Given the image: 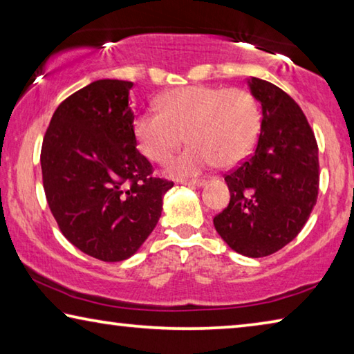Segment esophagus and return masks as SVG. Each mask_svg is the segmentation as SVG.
<instances>
[{"instance_id": "esophagus-1", "label": "esophagus", "mask_w": 354, "mask_h": 354, "mask_svg": "<svg viewBox=\"0 0 354 354\" xmlns=\"http://www.w3.org/2000/svg\"><path fill=\"white\" fill-rule=\"evenodd\" d=\"M181 184H184V185H205L206 184V181L205 179H183L181 181Z\"/></svg>"}]
</instances>
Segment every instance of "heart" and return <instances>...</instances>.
I'll return each mask as SVG.
<instances>
[{
    "label": "heart",
    "instance_id": "1",
    "mask_svg": "<svg viewBox=\"0 0 354 354\" xmlns=\"http://www.w3.org/2000/svg\"><path fill=\"white\" fill-rule=\"evenodd\" d=\"M159 112H142L134 120L139 149L164 164L185 139L192 145L173 159L169 171L190 176L214 164L231 167L247 158L261 129L256 100L243 88L212 86L178 87L158 101Z\"/></svg>",
    "mask_w": 354,
    "mask_h": 354
}]
</instances>
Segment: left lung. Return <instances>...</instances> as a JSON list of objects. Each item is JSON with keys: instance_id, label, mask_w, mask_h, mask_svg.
Segmentation results:
<instances>
[{"instance_id": "obj_1", "label": "left lung", "mask_w": 354, "mask_h": 354, "mask_svg": "<svg viewBox=\"0 0 354 354\" xmlns=\"http://www.w3.org/2000/svg\"><path fill=\"white\" fill-rule=\"evenodd\" d=\"M248 86L262 106L261 133L254 151L225 175L231 198L214 226L237 253L263 257L292 242L313 212L319 145L292 97L259 77Z\"/></svg>"}]
</instances>
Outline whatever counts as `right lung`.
I'll use <instances>...</instances> for the list:
<instances>
[{
	"label": "right lung",
	"mask_w": 354,
	"mask_h": 354,
	"mask_svg": "<svg viewBox=\"0 0 354 354\" xmlns=\"http://www.w3.org/2000/svg\"><path fill=\"white\" fill-rule=\"evenodd\" d=\"M134 84L100 80L51 117L40 151L50 211L77 250L104 262L133 256L151 234L173 181L153 175L136 148Z\"/></svg>",
	"instance_id": "obj_1"
}]
</instances>
